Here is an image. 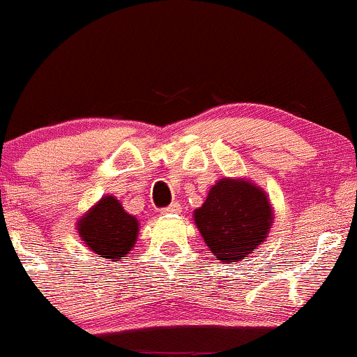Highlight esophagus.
<instances>
[{
	"mask_svg": "<svg viewBox=\"0 0 357 357\" xmlns=\"http://www.w3.org/2000/svg\"><path fill=\"white\" fill-rule=\"evenodd\" d=\"M179 211H181V206H179V203H171L169 206H166V208H162L160 210V213H164V215H171V213H179Z\"/></svg>",
	"mask_w": 357,
	"mask_h": 357,
	"instance_id": "obj_1",
	"label": "esophagus"
}]
</instances>
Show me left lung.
Listing matches in <instances>:
<instances>
[{"mask_svg": "<svg viewBox=\"0 0 357 357\" xmlns=\"http://www.w3.org/2000/svg\"><path fill=\"white\" fill-rule=\"evenodd\" d=\"M273 210L266 193L244 179L223 178L195 210L203 241L223 264L248 259L271 229Z\"/></svg>", "mask_w": 357, "mask_h": 357, "instance_id": "1", "label": "left lung"}]
</instances>
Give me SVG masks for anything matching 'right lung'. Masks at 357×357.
<instances>
[{
  "mask_svg": "<svg viewBox=\"0 0 357 357\" xmlns=\"http://www.w3.org/2000/svg\"><path fill=\"white\" fill-rule=\"evenodd\" d=\"M77 227L81 238L98 256L123 259L137 241L139 220L123 210L119 199L105 197L81 218Z\"/></svg>",
  "mask_w": 357,
  "mask_h": 357,
  "instance_id": "add662e5",
  "label": "right lung"
}]
</instances>
